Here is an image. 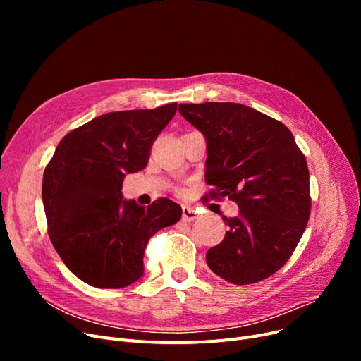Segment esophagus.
<instances>
[{"label": "esophagus", "instance_id": "34e87169", "mask_svg": "<svg viewBox=\"0 0 361 361\" xmlns=\"http://www.w3.org/2000/svg\"><path fill=\"white\" fill-rule=\"evenodd\" d=\"M197 218V211L192 206H183V219L184 221H195Z\"/></svg>", "mask_w": 361, "mask_h": 361}]
</instances>
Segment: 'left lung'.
Listing matches in <instances>:
<instances>
[{
  "label": "left lung",
  "mask_w": 361,
  "mask_h": 361,
  "mask_svg": "<svg viewBox=\"0 0 361 361\" xmlns=\"http://www.w3.org/2000/svg\"><path fill=\"white\" fill-rule=\"evenodd\" d=\"M181 116L206 139L204 199L228 197L238 215L221 244L206 253L214 274L237 286L279 271L310 216L309 168L293 133L264 114L234 102L180 104Z\"/></svg>",
  "instance_id": "left-lung-1"
}]
</instances>
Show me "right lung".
<instances>
[{
    "mask_svg": "<svg viewBox=\"0 0 361 361\" xmlns=\"http://www.w3.org/2000/svg\"><path fill=\"white\" fill-rule=\"evenodd\" d=\"M177 112H108L70 131L44 171L48 235L66 267L97 288H123L143 275L149 238L181 218V206L158 199L139 206L123 199L127 174L142 171L152 143Z\"/></svg>",
    "mask_w": 361,
    "mask_h": 361,
    "instance_id": "right-lung-1",
    "label": "right lung"
}]
</instances>
